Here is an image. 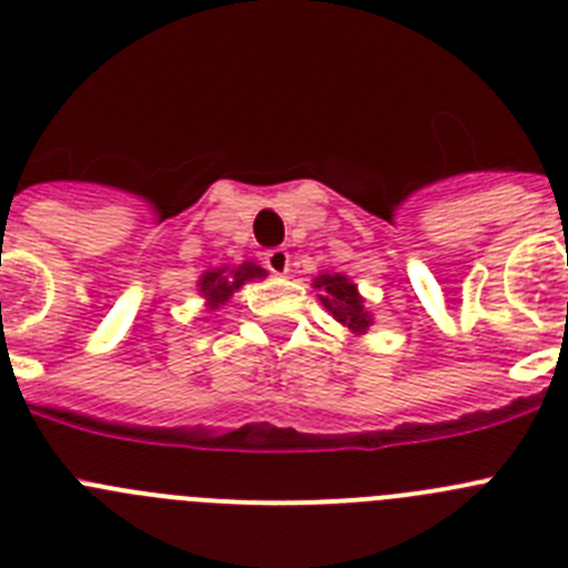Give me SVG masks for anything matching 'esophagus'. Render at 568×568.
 Listing matches in <instances>:
<instances>
[{"mask_svg": "<svg viewBox=\"0 0 568 568\" xmlns=\"http://www.w3.org/2000/svg\"><path fill=\"white\" fill-rule=\"evenodd\" d=\"M263 266L272 274H277V277H283L291 268V254L285 252V248H268V252L263 254Z\"/></svg>", "mask_w": 568, "mask_h": 568, "instance_id": "esophagus-1", "label": "esophagus"}]
</instances>
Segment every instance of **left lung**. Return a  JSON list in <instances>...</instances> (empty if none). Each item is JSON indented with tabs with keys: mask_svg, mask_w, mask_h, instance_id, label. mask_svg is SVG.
I'll list each match as a JSON object with an SVG mask.
<instances>
[{
	"mask_svg": "<svg viewBox=\"0 0 568 568\" xmlns=\"http://www.w3.org/2000/svg\"><path fill=\"white\" fill-rule=\"evenodd\" d=\"M314 288H320L322 305L327 308V314H333V320L342 322L358 336L369 331L373 316L364 308V296L358 294L356 283H349L344 274H320L314 280Z\"/></svg>",
	"mask_w": 568,
	"mask_h": 568,
	"instance_id": "8db88e82",
	"label": "left lung"
}]
</instances>
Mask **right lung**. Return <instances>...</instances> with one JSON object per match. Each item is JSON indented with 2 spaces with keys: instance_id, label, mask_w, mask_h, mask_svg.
<instances>
[{
  "instance_id": "right-lung-1",
  "label": "right lung",
  "mask_w": 568,
  "mask_h": 568,
  "mask_svg": "<svg viewBox=\"0 0 568 568\" xmlns=\"http://www.w3.org/2000/svg\"><path fill=\"white\" fill-rule=\"evenodd\" d=\"M260 277H266V272L246 260V263H241V266L235 268L224 266V268H210V272H204L199 280V291L210 308H219V305H224V302L230 300L241 285H246L248 280H260Z\"/></svg>"
}]
</instances>
